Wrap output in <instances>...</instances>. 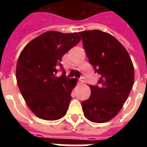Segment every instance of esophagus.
<instances>
[{
    "mask_svg": "<svg viewBox=\"0 0 147 147\" xmlns=\"http://www.w3.org/2000/svg\"><path fill=\"white\" fill-rule=\"evenodd\" d=\"M84 83V81L83 80V78H80V80H79V81H78V84H83V83Z\"/></svg>",
    "mask_w": 147,
    "mask_h": 147,
    "instance_id": "1",
    "label": "esophagus"
}]
</instances>
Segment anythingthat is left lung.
<instances>
[{
    "mask_svg": "<svg viewBox=\"0 0 147 147\" xmlns=\"http://www.w3.org/2000/svg\"><path fill=\"white\" fill-rule=\"evenodd\" d=\"M89 63L100 75L98 85H90L91 94L81 102L87 120L105 123L120 112L134 84V67L126 49L102 30L79 32Z\"/></svg>",
    "mask_w": 147,
    "mask_h": 147,
    "instance_id": "left-lung-1",
    "label": "left lung"
}]
</instances>
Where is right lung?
Listing matches in <instances>:
<instances>
[{
  "instance_id": "1",
  "label": "right lung",
  "mask_w": 147,
  "mask_h": 147,
  "mask_svg": "<svg viewBox=\"0 0 147 147\" xmlns=\"http://www.w3.org/2000/svg\"><path fill=\"white\" fill-rule=\"evenodd\" d=\"M78 33L47 31L27 44L16 64V80L28 107L46 120L61 119L67 113L76 79L67 78L62 57L80 42ZM60 66L62 75L55 76Z\"/></svg>"
}]
</instances>
